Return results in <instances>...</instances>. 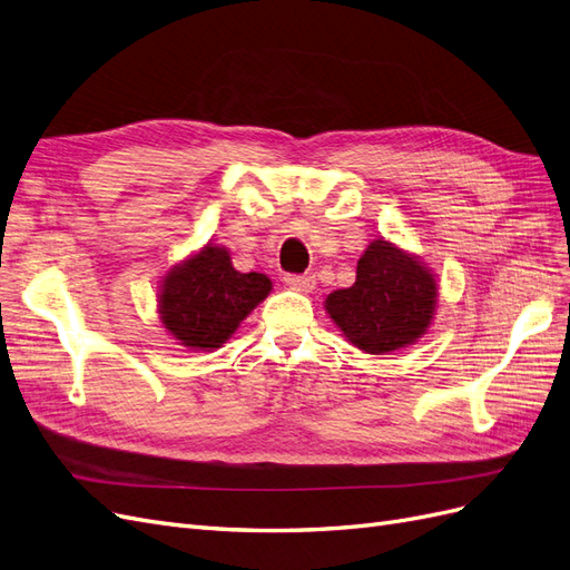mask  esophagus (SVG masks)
<instances>
[{
  "mask_svg": "<svg viewBox=\"0 0 570 570\" xmlns=\"http://www.w3.org/2000/svg\"><path fill=\"white\" fill-rule=\"evenodd\" d=\"M285 285L297 289V292H312L316 287V281L312 275H297V273H287L285 275Z\"/></svg>",
  "mask_w": 570,
  "mask_h": 570,
  "instance_id": "1",
  "label": "esophagus"
}]
</instances>
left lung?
<instances>
[{
  "label": "left lung",
  "mask_w": 570,
  "mask_h": 570,
  "mask_svg": "<svg viewBox=\"0 0 570 570\" xmlns=\"http://www.w3.org/2000/svg\"><path fill=\"white\" fill-rule=\"evenodd\" d=\"M435 304V275L381 237L361 254L356 283L327 295L325 312L354 347L387 354L425 335Z\"/></svg>",
  "instance_id": "1"
}]
</instances>
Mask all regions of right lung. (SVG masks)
Here are the masks:
<instances>
[{
    "mask_svg": "<svg viewBox=\"0 0 570 570\" xmlns=\"http://www.w3.org/2000/svg\"><path fill=\"white\" fill-rule=\"evenodd\" d=\"M271 292L264 273H239L226 247L206 245L170 268L159 292L166 331L189 350H218Z\"/></svg>",
    "mask_w": 570,
    "mask_h": 570,
    "instance_id": "right-lung-1",
    "label": "right lung"
}]
</instances>
